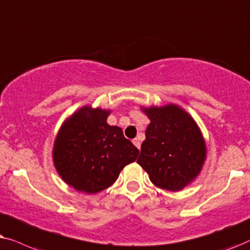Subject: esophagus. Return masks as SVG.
Here are the masks:
<instances>
[{
  "instance_id": "obj_1",
  "label": "esophagus",
  "mask_w": 250,
  "mask_h": 250,
  "mask_svg": "<svg viewBox=\"0 0 250 250\" xmlns=\"http://www.w3.org/2000/svg\"><path fill=\"white\" fill-rule=\"evenodd\" d=\"M132 143H134V145H135L136 147H137L138 149L141 148V142H139V139H138V138H135V139H132Z\"/></svg>"
}]
</instances>
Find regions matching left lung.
<instances>
[{"label": "left lung", "instance_id": "8db88e82", "mask_svg": "<svg viewBox=\"0 0 250 250\" xmlns=\"http://www.w3.org/2000/svg\"><path fill=\"white\" fill-rule=\"evenodd\" d=\"M151 120L137 162L155 186L177 192L200 174L206 143L188 112L177 105L142 107Z\"/></svg>", "mask_w": 250, "mask_h": 250}]
</instances>
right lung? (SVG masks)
<instances>
[{"label": "right lung", "instance_id": "obj_1", "mask_svg": "<svg viewBox=\"0 0 250 250\" xmlns=\"http://www.w3.org/2000/svg\"><path fill=\"white\" fill-rule=\"evenodd\" d=\"M109 113L83 106L59 129L53 164L62 181L76 191L95 194L109 188L139 154L121 128L107 125Z\"/></svg>", "mask_w": 250, "mask_h": 250}]
</instances>
